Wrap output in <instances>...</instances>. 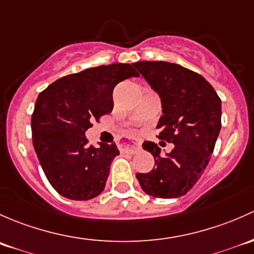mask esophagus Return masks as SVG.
<instances>
[{"label": "esophagus", "mask_w": 254, "mask_h": 254, "mask_svg": "<svg viewBox=\"0 0 254 254\" xmlns=\"http://www.w3.org/2000/svg\"><path fill=\"white\" fill-rule=\"evenodd\" d=\"M121 150L126 151L129 154H135L138 150H140V143L138 142H124L121 144Z\"/></svg>", "instance_id": "esophagus-1"}]
</instances>
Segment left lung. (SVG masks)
I'll list each match as a JSON object with an SVG mask.
<instances>
[{
	"label": "left lung",
	"instance_id": "8db88e82",
	"mask_svg": "<svg viewBox=\"0 0 254 254\" xmlns=\"http://www.w3.org/2000/svg\"><path fill=\"white\" fill-rule=\"evenodd\" d=\"M133 66L160 96L159 138L175 144L161 154L155 143H143L155 167L135 177L151 197L179 198L195 185L210 160L221 128V100L204 77L180 64L140 61Z\"/></svg>",
	"mask_w": 254,
	"mask_h": 254
}]
</instances>
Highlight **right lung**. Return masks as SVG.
I'll return each instance as SVG.
<instances>
[{
  "instance_id": "obj_1",
  "label": "right lung",
  "mask_w": 254,
  "mask_h": 254,
  "mask_svg": "<svg viewBox=\"0 0 254 254\" xmlns=\"http://www.w3.org/2000/svg\"><path fill=\"white\" fill-rule=\"evenodd\" d=\"M130 77H139L133 64L93 67L60 78L39 94L31 115L33 145L49 182L64 197L88 200L105 188L120 151L115 143L89 145L85 132L112 111L114 88Z\"/></svg>"
}]
</instances>
